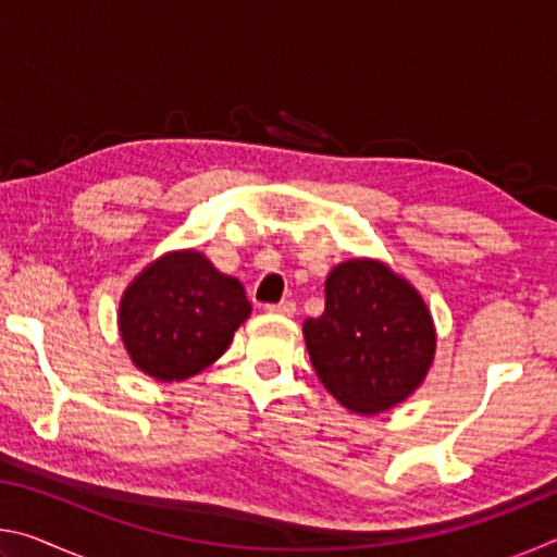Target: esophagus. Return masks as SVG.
<instances>
[{
	"label": "esophagus",
	"mask_w": 557,
	"mask_h": 557,
	"mask_svg": "<svg viewBox=\"0 0 557 557\" xmlns=\"http://www.w3.org/2000/svg\"><path fill=\"white\" fill-rule=\"evenodd\" d=\"M265 309H268V312H272V314H285V317H292V314L297 312V305H295V301H292V299H282L280 305H268Z\"/></svg>",
	"instance_id": "1"
}]
</instances>
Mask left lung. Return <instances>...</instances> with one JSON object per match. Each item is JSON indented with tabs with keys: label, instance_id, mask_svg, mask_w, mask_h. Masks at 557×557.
<instances>
[{
	"label": "left lung",
	"instance_id": "left-lung-1",
	"mask_svg": "<svg viewBox=\"0 0 557 557\" xmlns=\"http://www.w3.org/2000/svg\"><path fill=\"white\" fill-rule=\"evenodd\" d=\"M309 358L348 410L373 414L418 388L435 356L425 301L375 260H351L326 277L324 314L305 322Z\"/></svg>",
	"mask_w": 557,
	"mask_h": 557
}]
</instances>
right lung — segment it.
<instances>
[{
  "mask_svg": "<svg viewBox=\"0 0 557 557\" xmlns=\"http://www.w3.org/2000/svg\"><path fill=\"white\" fill-rule=\"evenodd\" d=\"M250 309L240 282L201 252H169L125 289L120 334L139 371L164 383L184 381L228 348Z\"/></svg>",
  "mask_w": 557,
  "mask_h": 557,
  "instance_id": "right-lung-1",
  "label": "right lung"
}]
</instances>
